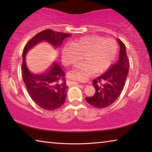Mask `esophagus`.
<instances>
[{
    "label": "esophagus",
    "instance_id": "obj_1",
    "mask_svg": "<svg viewBox=\"0 0 152 152\" xmlns=\"http://www.w3.org/2000/svg\"><path fill=\"white\" fill-rule=\"evenodd\" d=\"M71 84H79V85H81V84H80L79 83H78V82H74V81H70L69 82Z\"/></svg>",
    "mask_w": 152,
    "mask_h": 152
}]
</instances>
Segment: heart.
<instances>
[{
	"label": "heart",
	"mask_w": 152,
	"mask_h": 152,
	"mask_svg": "<svg viewBox=\"0 0 152 152\" xmlns=\"http://www.w3.org/2000/svg\"><path fill=\"white\" fill-rule=\"evenodd\" d=\"M117 43L113 39H104L98 35L80 38L65 45L61 51V59L66 66L85 62L77 66L70 75L76 80H84L92 72L101 73L109 68L117 53Z\"/></svg>",
	"instance_id": "b5f03b06"
}]
</instances>
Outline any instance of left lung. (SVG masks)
<instances>
[{
	"label": "left lung",
	"mask_w": 152,
	"mask_h": 152,
	"mask_svg": "<svg viewBox=\"0 0 152 152\" xmlns=\"http://www.w3.org/2000/svg\"><path fill=\"white\" fill-rule=\"evenodd\" d=\"M117 41L120 46L119 59L102 75L93 80L92 85L96 92L92 96L86 97V102L95 108L102 109L112 104L120 96L125 86L129 61L124 43L119 39Z\"/></svg>",
	"instance_id": "8db88e82"
}]
</instances>
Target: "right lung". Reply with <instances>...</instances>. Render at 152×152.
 <instances>
[{"instance_id": "right-lung-1", "label": "right lung", "mask_w": 152, "mask_h": 152, "mask_svg": "<svg viewBox=\"0 0 152 152\" xmlns=\"http://www.w3.org/2000/svg\"><path fill=\"white\" fill-rule=\"evenodd\" d=\"M70 36L71 34L51 29L42 31L28 42L23 51L22 76L25 86L33 101L45 110H56L65 103L68 88L66 74L57 62L42 73L33 72L27 66L25 56L31 49L43 42L50 43L55 49L60 48L64 39Z\"/></svg>"}]
</instances>
